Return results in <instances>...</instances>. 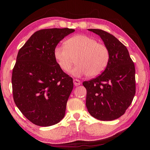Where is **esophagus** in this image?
Returning <instances> with one entry per match:
<instances>
[{
  "mask_svg": "<svg viewBox=\"0 0 150 150\" xmlns=\"http://www.w3.org/2000/svg\"><path fill=\"white\" fill-rule=\"evenodd\" d=\"M73 83L75 86H79L81 84V81L79 79H73Z\"/></svg>",
  "mask_w": 150,
  "mask_h": 150,
  "instance_id": "esophagus-1",
  "label": "esophagus"
}]
</instances>
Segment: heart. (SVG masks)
<instances>
[{
  "instance_id": "1",
  "label": "heart",
  "mask_w": 150,
  "mask_h": 150,
  "mask_svg": "<svg viewBox=\"0 0 150 150\" xmlns=\"http://www.w3.org/2000/svg\"><path fill=\"white\" fill-rule=\"evenodd\" d=\"M54 55L59 66L64 72L69 71L76 59L78 64L71 71L74 76L100 74L106 67L110 52L104 44L84 34H79L68 39L64 46H57Z\"/></svg>"
}]
</instances>
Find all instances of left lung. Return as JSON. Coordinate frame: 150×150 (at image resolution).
<instances>
[{"mask_svg": "<svg viewBox=\"0 0 150 150\" xmlns=\"http://www.w3.org/2000/svg\"><path fill=\"white\" fill-rule=\"evenodd\" d=\"M88 30L100 36L110 52V59L102 74L83 83L87 91L86 108L95 118L112 121L123 115L133 101L134 64L126 46L114 35L101 29Z\"/></svg>", "mask_w": 150, "mask_h": 150, "instance_id": "1", "label": "left lung"}]
</instances>
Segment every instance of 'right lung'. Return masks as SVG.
Masks as SVG:
<instances>
[{
    "label": "right lung",
    "instance_id": "add662e5",
    "mask_svg": "<svg viewBox=\"0 0 150 150\" xmlns=\"http://www.w3.org/2000/svg\"><path fill=\"white\" fill-rule=\"evenodd\" d=\"M73 32L69 28L36 31L18 52L12 74L13 101L35 125H54L65 115L73 80L59 66L54 51Z\"/></svg>",
    "mask_w": 150,
    "mask_h": 150
}]
</instances>
